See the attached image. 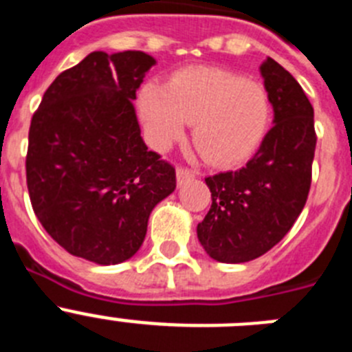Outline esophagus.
Masks as SVG:
<instances>
[{
	"label": "esophagus",
	"mask_w": 352,
	"mask_h": 352,
	"mask_svg": "<svg viewBox=\"0 0 352 352\" xmlns=\"http://www.w3.org/2000/svg\"><path fill=\"white\" fill-rule=\"evenodd\" d=\"M176 178H178V185H185L186 182H190L192 178H195V170L186 169V167H178L176 169Z\"/></svg>",
	"instance_id": "1"
}]
</instances>
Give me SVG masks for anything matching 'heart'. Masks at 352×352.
I'll return each instance as SVG.
<instances>
[{"label":"heart","instance_id":"b5f03b06","mask_svg":"<svg viewBox=\"0 0 352 352\" xmlns=\"http://www.w3.org/2000/svg\"><path fill=\"white\" fill-rule=\"evenodd\" d=\"M139 109L149 141L166 149L194 123V144L213 166L247 160L270 125V98L263 84L220 68H192L167 84L144 86Z\"/></svg>","mask_w":352,"mask_h":352}]
</instances>
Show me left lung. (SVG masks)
<instances>
[{"instance_id":"1","label":"left lung","mask_w":352,"mask_h":352,"mask_svg":"<svg viewBox=\"0 0 352 352\" xmlns=\"http://www.w3.org/2000/svg\"><path fill=\"white\" fill-rule=\"evenodd\" d=\"M261 76L275 125L247 166L206 178L211 208L197 226V238L219 263H247L272 250L300 217L312 183V104L272 58L261 65Z\"/></svg>"}]
</instances>
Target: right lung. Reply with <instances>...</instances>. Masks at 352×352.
Masks as SVG:
<instances>
[{"mask_svg": "<svg viewBox=\"0 0 352 352\" xmlns=\"http://www.w3.org/2000/svg\"><path fill=\"white\" fill-rule=\"evenodd\" d=\"M157 63L141 51H95L61 72L31 118V206L68 254L120 264L141 248L149 213L176 170L148 151L132 100Z\"/></svg>", "mask_w": 352, "mask_h": 352, "instance_id": "obj_1", "label": "right lung"}]
</instances>
